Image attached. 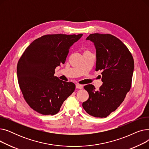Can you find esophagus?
Returning a JSON list of instances; mask_svg holds the SVG:
<instances>
[{"label": "esophagus", "mask_w": 149, "mask_h": 149, "mask_svg": "<svg viewBox=\"0 0 149 149\" xmlns=\"http://www.w3.org/2000/svg\"><path fill=\"white\" fill-rule=\"evenodd\" d=\"M75 86H76V88H77V89H83V85L79 84H77L75 85Z\"/></svg>", "instance_id": "esophagus-1"}]
</instances>
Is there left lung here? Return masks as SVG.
I'll use <instances>...</instances> for the list:
<instances>
[{
  "label": "left lung",
  "instance_id": "obj_1",
  "mask_svg": "<svg viewBox=\"0 0 149 149\" xmlns=\"http://www.w3.org/2000/svg\"><path fill=\"white\" fill-rule=\"evenodd\" d=\"M86 40L95 46V70H102L103 84L98 91L92 84L85 86L89 98L82 106L90 115L105 118L120 106L130 91L134 61L126 46L112 35L92 34Z\"/></svg>",
  "mask_w": 149,
  "mask_h": 149
}]
</instances>
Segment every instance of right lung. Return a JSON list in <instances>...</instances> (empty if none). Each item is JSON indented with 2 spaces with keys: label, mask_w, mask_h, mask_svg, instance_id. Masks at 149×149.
Returning <instances> with one entry per match:
<instances>
[{
  "label": "right lung",
  "mask_w": 149,
  "mask_h": 149,
  "mask_svg": "<svg viewBox=\"0 0 149 149\" xmlns=\"http://www.w3.org/2000/svg\"><path fill=\"white\" fill-rule=\"evenodd\" d=\"M83 34L45 35L31 43L19 59L18 82L26 103L42 115L57 114L75 85L55 77V69L64 64L72 45Z\"/></svg>",
  "instance_id": "right-lung-1"
}]
</instances>
